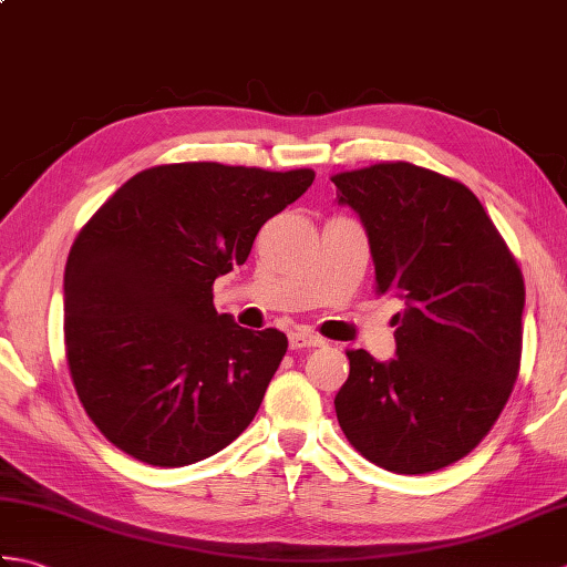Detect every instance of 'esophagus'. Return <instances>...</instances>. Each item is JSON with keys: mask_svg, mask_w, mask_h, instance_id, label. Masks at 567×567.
Instances as JSON below:
<instances>
[{"mask_svg": "<svg viewBox=\"0 0 567 567\" xmlns=\"http://www.w3.org/2000/svg\"><path fill=\"white\" fill-rule=\"evenodd\" d=\"M323 343H327V341L319 339L317 333H311L307 329H297V331L290 333V348H292V351H299V348H319Z\"/></svg>", "mask_w": 567, "mask_h": 567, "instance_id": "1", "label": "esophagus"}]
</instances>
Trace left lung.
Listing matches in <instances>:
<instances>
[{
    "mask_svg": "<svg viewBox=\"0 0 567 567\" xmlns=\"http://www.w3.org/2000/svg\"><path fill=\"white\" fill-rule=\"evenodd\" d=\"M365 228L380 295L402 299L394 358L348 351L336 416L390 473L424 475L487 436L519 375L524 277L480 199L412 163L331 177Z\"/></svg>",
    "mask_w": 567,
    "mask_h": 567,
    "instance_id": "left-lung-1",
    "label": "left lung"
}]
</instances>
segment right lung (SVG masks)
I'll return each instance as SVG.
<instances>
[{"mask_svg": "<svg viewBox=\"0 0 567 567\" xmlns=\"http://www.w3.org/2000/svg\"><path fill=\"white\" fill-rule=\"evenodd\" d=\"M311 183V171L158 165L82 228L63 280L68 365L84 412L116 449L183 467L248 429L287 336L219 315L212 285Z\"/></svg>", "mask_w": 567, "mask_h": 567, "instance_id": "add662e5", "label": "right lung"}]
</instances>
